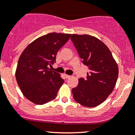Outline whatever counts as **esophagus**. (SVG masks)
Instances as JSON below:
<instances>
[{
  "mask_svg": "<svg viewBox=\"0 0 135 135\" xmlns=\"http://www.w3.org/2000/svg\"><path fill=\"white\" fill-rule=\"evenodd\" d=\"M65 78H66V79H69V78H70V76L67 75V74H65Z\"/></svg>",
  "mask_w": 135,
  "mask_h": 135,
  "instance_id": "esophagus-1",
  "label": "esophagus"
}]
</instances>
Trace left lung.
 <instances>
[{
	"label": "left lung",
	"instance_id": "1",
	"mask_svg": "<svg viewBox=\"0 0 135 135\" xmlns=\"http://www.w3.org/2000/svg\"><path fill=\"white\" fill-rule=\"evenodd\" d=\"M84 65L89 67L86 79H79L72 89L74 100L85 107H97L112 92L118 77V66L108 47L88 35L70 36Z\"/></svg>",
	"mask_w": 135,
	"mask_h": 135
}]
</instances>
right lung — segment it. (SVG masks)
Here are the masks:
<instances>
[{"instance_id": "right-lung-1", "label": "right lung", "mask_w": 135, "mask_h": 135, "mask_svg": "<svg viewBox=\"0 0 135 135\" xmlns=\"http://www.w3.org/2000/svg\"><path fill=\"white\" fill-rule=\"evenodd\" d=\"M70 36L57 32L44 35L31 42L20 55L16 80L24 96L32 103L44 104L57 97L64 80L48 66L54 65L57 53Z\"/></svg>"}]
</instances>
